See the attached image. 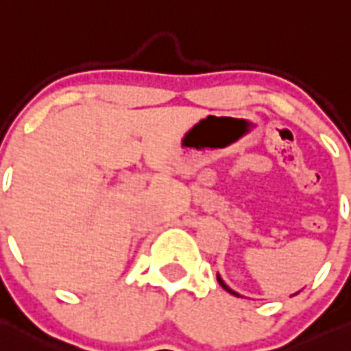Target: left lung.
I'll use <instances>...</instances> for the list:
<instances>
[{
	"label": "left lung",
	"mask_w": 351,
	"mask_h": 351,
	"mask_svg": "<svg viewBox=\"0 0 351 351\" xmlns=\"http://www.w3.org/2000/svg\"><path fill=\"white\" fill-rule=\"evenodd\" d=\"M217 281H219V285H221V286H222V288L226 289V291H230V293H231V295H234V297H239V293H234L233 289H231V288H228V286H226V285H224V282H222V279H221V277H219V276H217Z\"/></svg>",
	"instance_id": "left-lung-1"
}]
</instances>
